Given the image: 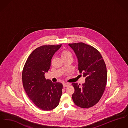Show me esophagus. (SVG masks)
<instances>
[{
    "mask_svg": "<svg viewBox=\"0 0 128 128\" xmlns=\"http://www.w3.org/2000/svg\"><path fill=\"white\" fill-rule=\"evenodd\" d=\"M69 85H70V84H69V83H64L63 84V86L64 87H67V86H68Z\"/></svg>",
    "mask_w": 128,
    "mask_h": 128,
    "instance_id": "1",
    "label": "esophagus"
}]
</instances>
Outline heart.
<instances>
[{"label":"heart","mask_w":128,"mask_h":128,"mask_svg":"<svg viewBox=\"0 0 128 128\" xmlns=\"http://www.w3.org/2000/svg\"><path fill=\"white\" fill-rule=\"evenodd\" d=\"M72 57V54L71 52L68 50H64L61 53V58H65L67 57Z\"/></svg>","instance_id":"heart-1"}]
</instances>
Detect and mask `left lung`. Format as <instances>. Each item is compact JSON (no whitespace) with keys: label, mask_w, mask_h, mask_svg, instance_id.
Here are the masks:
<instances>
[{"label":"left lung","mask_w":128,"mask_h":128,"mask_svg":"<svg viewBox=\"0 0 128 128\" xmlns=\"http://www.w3.org/2000/svg\"><path fill=\"white\" fill-rule=\"evenodd\" d=\"M78 59V71L85 77L84 84L72 83V99L77 106L84 108L93 106L100 100L107 82L105 62L99 52L84 43L69 44Z\"/></svg>","instance_id":"8db88e82"}]
</instances>
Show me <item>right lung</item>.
<instances>
[{"label":"right lung","mask_w":128,"mask_h":128,"mask_svg":"<svg viewBox=\"0 0 128 128\" xmlns=\"http://www.w3.org/2000/svg\"><path fill=\"white\" fill-rule=\"evenodd\" d=\"M61 45H44L36 48L29 55L23 68L24 88L29 99L43 110L55 108L62 95V84L52 82L44 78V73L50 68L52 57Z\"/></svg>","instance_id":"1"}]
</instances>
